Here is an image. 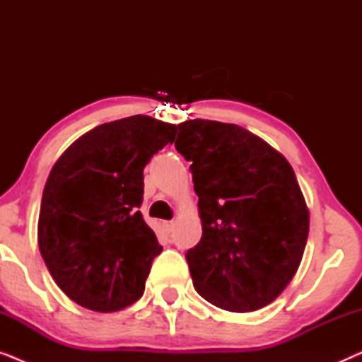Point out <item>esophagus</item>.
Wrapping results in <instances>:
<instances>
[{"label":"esophagus","mask_w":362,"mask_h":362,"mask_svg":"<svg viewBox=\"0 0 362 362\" xmlns=\"http://www.w3.org/2000/svg\"><path fill=\"white\" fill-rule=\"evenodd\" d=\"M165 227H166L168 232H171L173 227H175V222H173V221H166V222H165Z\"/></svg>","instance_id":"1"}]
</instances>
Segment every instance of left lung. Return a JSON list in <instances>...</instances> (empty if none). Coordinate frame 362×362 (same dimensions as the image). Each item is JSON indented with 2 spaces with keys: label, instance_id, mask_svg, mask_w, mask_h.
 <instances>
[{
  "label": "left lung",
  "instance_id": "left-lung-1",
  "mask_svg": "<svg viewBox=\"0 0 362 362\" xmlns=\"http://www.w3.org/2000/svg\"><path fill=\"white\" fill-rule=\"evenodd\" d=\"M176 150L191 161L202 237L187 250L197 293L247 313L272 303L298 270L310 229L286 158L234 123L187 120Z\"/></svg>",
  "mask_w": 362,
  "mask_h": 362
}]
</instances>
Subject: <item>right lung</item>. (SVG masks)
Returning a JSON list of instances; mask_svg holds the SVG:
<instances>
[{
    "mask_svg": "<svg viewBox=\"0 0 362 362\" xmlns=\"http://www.w3.org/2000/svg\"><path fill=\"white\" fill-rule=\"evenodd\" d=\"M176 130L148 115L103 123L74 141L49 173L39 250L59 288L83 308L110 313L141 298L163 250L138 211L143 170Z\"/></svg>",
    "mask_w": 362,
    "mask_h": 362,
    "instance_id": "add662e5",
    "label": "right lung"
}]
</instances>
